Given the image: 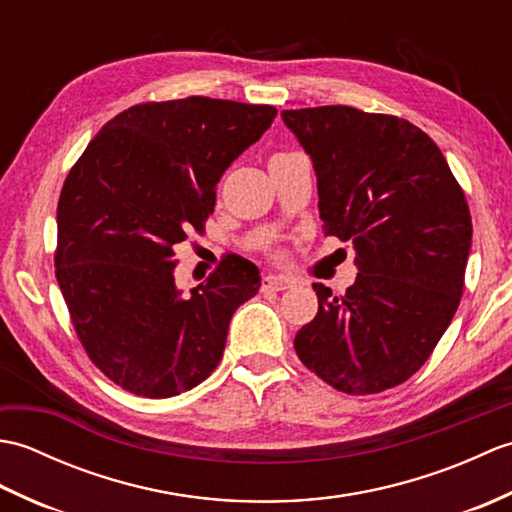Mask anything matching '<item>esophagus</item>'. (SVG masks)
<instances>
[{
	"label": "esophagus",
	"instance_id": "1",
	"mask_svg": "<svg viewBox=\"0 0 512 512\" xmlns=\"http://www.w3.org/2000/svg\"><path fill=\"white\" fill-rule=\"evenodd\" d=\"M290 286H292V281L288 277H284V275H266L264 281H262V290L264 292H268V290H273V292L288 290Z\"/></svg>",
	"mask_w": 512,
	"mask_h": 512
}]
</instances>
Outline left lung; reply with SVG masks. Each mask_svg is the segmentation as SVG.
<instances>
[{
    "mask_svg": "<svg viewBox=\"0 0 512 512\" xmlns=\"http://www.w3.org/2000/svg\"><path fill=\"white\" fill-rule=\"evenodd\" d=\"M317 173L323 233L352 242L343 297L312 284L319 312L297 332L301 363L345 394L416 374L460 306L473 224L433 140L405 118L347 105L281 112Z\"/></svg>",
    "mask_w": 512,
    "mask_h": 512,
    "instance_id": "obj_1",
    "label": "left lung"
}]
</instances>
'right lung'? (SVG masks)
I'll return each instance as SVG.
<instances>
[{
	"mask_svg": "<svg viewBox=\"0 0 512 512\" xmlns=\"http://www.w3.org/2000/svg\"><path fill=\"white\" fill-rule=\"evenodd\" d=\"M277 110L206 96L143 103L114 116L65 178L57 206V281L74 330L101 372L145 398L209 378L228 323L262 286L228 257L182 295L176 250L215 209V187Z\"/></svg>",
	"mask_w": 512,
	"mask_h": 512,
	"instance_id": "1",
	"label": "right lung"
}]
</instances>
